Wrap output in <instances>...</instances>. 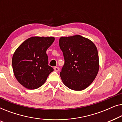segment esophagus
I'll return each instance as SVG.
<instances>
[{
  "instance_id": "1",
  "label": "esophagus",
  "mask_w": 122,
  "mask_h": 122,
  "mask_svg": "<svg viewBox=\"0 0 122 122\" xmlns=\"http://www.w3.org/2000/svg\"><path fill=\"white\" fill-rule=\"evenodd\" d=\"M54 69L56 71H59V68L56 67V66H55V67H54Z\"/></svg>"
}]
</instances>
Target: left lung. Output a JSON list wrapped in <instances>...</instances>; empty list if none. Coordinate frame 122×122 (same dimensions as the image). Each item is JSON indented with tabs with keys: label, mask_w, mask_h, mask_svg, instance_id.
Listing matches in <instances>:
<instances>
[{
	"label": "left lung",
	"mask_w": 122,
	"mask_h": 122,
	"mask_svg": "<svg viewBox=\"0 0 122 122\" xmlns=\"http://www.w3.org/2000/svg\"><path fill=\"white\" fill-rule=\"evenodd\" d=\"M59 46L64 58L60 73L63 83L74 91L86 89L99 71L97 48L91 41L79 35L61 37Z\"/></svg>",
	"instance_id": "left-lung-1"
}]
</instances>
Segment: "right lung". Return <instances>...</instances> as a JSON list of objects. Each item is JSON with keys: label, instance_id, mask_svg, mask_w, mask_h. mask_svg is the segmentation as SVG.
<instances>
[{"label": "right lung", "instance_id": "1", "mask_svg": "<svg viewBox=\"0 0 122 122\" xmlns=\"http://www.w3.org/2000/svg\"><path fill=\"white\" fill-rule=\"evenodd\" d=\"M54 37L34 36L28 38L13 54L12 66L16 79L29 89L39 88L54 71L48 65L46 51L54 41Z\"/></svg>", "mask_w": 122, "mask_h": 122}]
</instances>
